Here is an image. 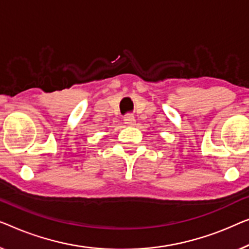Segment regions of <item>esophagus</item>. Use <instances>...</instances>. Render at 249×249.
Listing matches in <instances>:
<instances>
[{"instance_id": "34e87169", "label": "esophagus", "mask_w": 249, "mask_h": 249, "mask_svg": "<svg viewBox=\"0 0 249 249\" xmlns=\"http://www.w3.org/2000/svg\"><path fill=\"white\" fill-rule=\"evenodd\" d=\"M124 122H125V124L127 125V126H134L136 124L135 117L133 116V115H131V114L126 115V116L124 117Z\"/></svg>"}]
</instances>
